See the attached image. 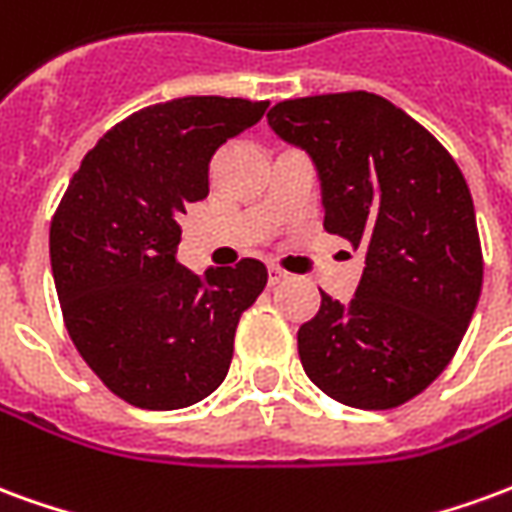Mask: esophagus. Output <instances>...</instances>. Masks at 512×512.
Masks as SVG:
<instances>
[{"mask_svg":"<svg viewBox=\"0 0 512 512\" xmlns=\"http://www.w3.org/2000/svg\"><path fill=\"white\" fill-rule=\"evenodd\" d=\"M285 279H288V274H285L282 268L268 266V285H271V288H274V285H279V282H285Z\"/></svg>","mask_w":512,"mask_h":512,"instance_id":"34e87169","label":"esophagus"}]
</instances>
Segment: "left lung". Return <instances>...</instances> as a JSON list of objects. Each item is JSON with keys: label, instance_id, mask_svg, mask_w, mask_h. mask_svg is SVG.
<instances>
[{"label": "left lung", "instance_id": "obj_1", "mask_svg": "<svg viewBox=\"0 0 512 512\" xmlns=\"http://www.w3.org/2000/svg\"><path fill=\"white\" fill-rule=\"evenodd\" d=\"M268 126L310 156L326 233L365 249L354 299L321 293L299 326L304 373L345 406H400L450 365L480 299L461 169L417 120L365 90L282 101Z\"/></svg>", "mask_w": 512, "mask_h": 512}]
</instances>
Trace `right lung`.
Returning <instances> with one entry per match:
<instances>
[{"mask_svg":"<svg viewBox=\"0 0 512 512\" xmlns=\"http://www.w3.org/2000/svg\"><path fill=\"white\" fill-rule=\"evenodd\" d=\"M268 101L189 95L117 123L84 156L54 213L51 274L76 351L117 397L172 411L230 370L235 329L268 271L178 263L180 216L208 197V169Z\"/></svg>","mask_w":512,"mask_h":512,"instance_id":"right-lung-1","label":"right lung"}]
</instances>
